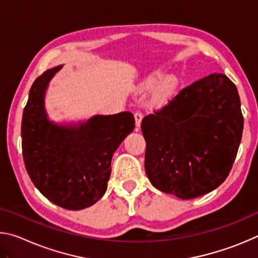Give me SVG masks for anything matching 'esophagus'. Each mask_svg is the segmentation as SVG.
I'll list each match as a JSON object with an SVG mask.
<instances>
[{
    "instance_id": "1",
    "label": "esophagus",
    "mask_w": 258,
    "mask_h": 258,
    "mask_svg": "<svg viewBox=\"0 0 258 258\" xmlns=\"http://www.w3.org/2000/svg\"><path fill=\"white\" fill-rule=\"evenodd\" d=\"M134 118H135V125H137V128L139 130L140 126H141V121H142V113L141 112H135L134 113Z\"/></svg>"
}]
</instances>
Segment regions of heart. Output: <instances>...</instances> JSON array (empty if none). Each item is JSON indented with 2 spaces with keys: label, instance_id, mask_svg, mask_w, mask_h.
I'll list each match as a JSON object with an SVG mask.
<instances>
[{
  "label": "heart",
  "instance_id": "1",
  "mask_svg": "<svg viewBox=\"0 0 258 258\" xmlns=\"http://www.w3.org/2000/svg\"><path fill=\"white\" fill-rule=\"evenodd\" d=\"M178 84L177 78L174 75H168L165 77L164 71H155L148 76L143 82V87L147 90H156L152 94V103L155 106H164L171 100L175 94L176 87Z\"/></svg>",
  "mask_w": 258,
  "mask_h": 258
}]
</instances>
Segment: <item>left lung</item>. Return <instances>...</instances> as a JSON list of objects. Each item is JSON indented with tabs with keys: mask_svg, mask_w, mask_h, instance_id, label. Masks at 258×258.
Instances as JSON below:
<instances>
[{
	"mask_svg": "<svg viewBox=\"0 0 258 258\" xmlns=\"http://www.w3.org/2000/svg\"><path fill=\"white\" fill-rule=\"evenodd\" d=\"M141 130L151 184L184 200L206 195L228 177L241 141L237 86L223 74L204 77L146 116Z\"/></svg>",
	"mask_w": 258,
	"mask_h": 258,
	"instance_id": "left-lung-1",
	"label": "left lung"
}]
</instances>
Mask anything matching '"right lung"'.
Masks as SVG:
<instances>
[{
  "instance_id": "add662e5",
  "label": "right lung",
  "mask_w": 258,
  "mask_h": 258,
  "mask_svg": "<svg viewBox=\"0 0 258 258\" xmlns=\"http://www.w3.org/2000/svg\"><path fill=\"white\" fill-rule=\"evenodd\" d=\"M62 66L46 71L30 87L21 139L26 169L45 198L80 211L101 199L111 174V158L133 132L132 112L94 115L77 123H55L47 116L45 94Z\"/></svg>"
}]
</instances>
